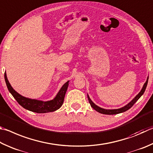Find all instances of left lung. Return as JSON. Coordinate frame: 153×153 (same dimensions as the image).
I'll use <instances>...</instances> for the list:
<instances>
[{"mask_svg": "<svg viewBox=\"0 0 153 153\" xmlns=\"http://www.w3.org/2000/svg\"><path fill=\"white\" fill-rule=\"evenodd\" d=\"M148 81H149V76L147 77L145 83L144 84L143 88H142L140 91L138 93V94L136 95V97L130 101V102L126 104V105H124V107H122V108H120L118 109H104L102 108H100V107H99L98 105H97L96 104H95L93 102V101L90 99L89 95L87 94L88 100H89V102L90 103L91 106L95 111H97V112H99V113H100V114H106V115H115V114H118L120 113H123V112L127 111V110H128V109L132 108L134 104L136 101H137L139 99H140L141 96L144 94V91H145V89H146V86H147V84H148Z\"/></svg>", "mask_w": 153, "mask_h": 153, "instance_id": "left-lung-1", "label": "left lung"}]
</instances>
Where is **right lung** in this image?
Here are the masks:
<instances>
[{
	"instance_id": "add662e5",
	"label": "right lung",
	"mask_w": 153,
	"mask_h": 153,
	"mask_svg": "<svg viewBox=\"0 0 153 153\" xmlns=\"http://www.w3.org/2000/svg\"><path fill=\"white\" fill-rule=\"evenodd\" d=\"M4 80L9 92L11 93L13 97L15 99L20 105L29 111L39 114L52 112L60 108V107L63 104L64 97H65V94L69 85V81H68L62 85V87L60 88V89L59 90V91L53 100L45 101L25 97L20 95L10 85L9 80L7 79L6 72H4Z\"/></svg>"
}]
</instances>
